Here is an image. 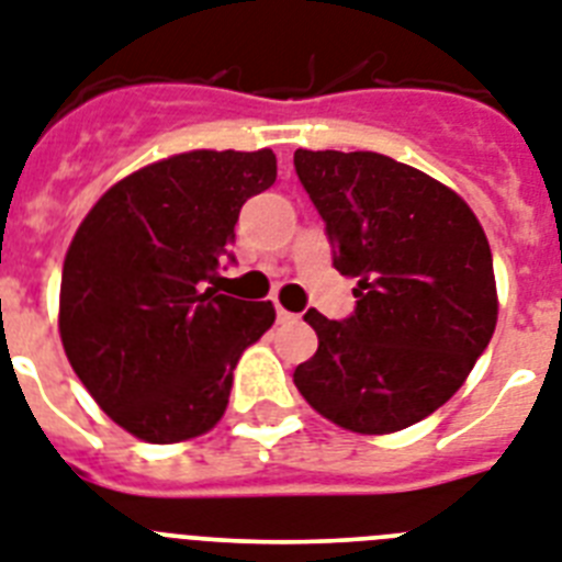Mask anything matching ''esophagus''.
<instances>
[{
    "label": "esophagus",
    "mask_w": 562,
    "mask_h": 562,
    "mask_svg": "<svg viewBox=\"0 0 562 562\" xmlns=\"http://www.w3.org/2000/svg\"><path fill=\"white\" fill-rule=\"evenodd\" d=\"M276 315H278V324H292V322H299V315L290 313V310H284L281 304L276 307Z\"/></svg>",
    "instance_id": "34e87169"
}]
</instances>
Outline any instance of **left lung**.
<instances>
[{
  "label": "left lung",
  "mask_w": 562,
  "mask_h": 562,
  "mask_svg": "<svg viewBox=\"0 0 562 562\" xmlns=\"http://www.w3.org/2000/svg\"><path fill=\"white\" fill-rule=\"evenodd\" d=\"M333 267L356 278V310H307L318 350L292 379L338 428H411L462 387L497 327L494 261L453 189L375 151H295Z\"/></svg>",
  "instance_id": "left-lung-1"
}]
</instances>
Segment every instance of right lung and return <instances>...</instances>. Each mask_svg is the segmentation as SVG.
<instances>
[{"label": "right lung", "instance_id": "1", "mask_svg": "<svg viewBox=\"0 0 562 562\" xmlns=\"http://www.w3.org/2000/svg\"><path fill=\"white\" fill-rule=\"evenodd\" d=\"M276 175L270 148L166 157L114 183L74 235L59 286L65 356L132 437L183 442L224 416L232 370L276 307L206 284L240 206Z\"/></svg>", "mask_w": 562, "mask_h": 562}]
</instances>
